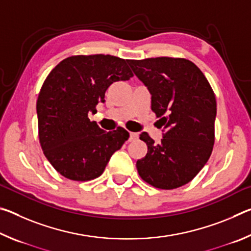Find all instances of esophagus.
I'll use <instances>...</instances> for the list:
<instances>
[{"mask_svg":"<svg viewBox=\"0 0 251 251\" xmlns=\"http://www.w3.org/2000/svg\"><path fill=\"white\" fill-rule=\"evenodd\" d=\"M138 138V134L137 133H129V141H135V139Z\"/></svg>","mask_w":251,"mask_h":251,"instance_id":"esophagus-1","label":"esophagus"}]
</instances>
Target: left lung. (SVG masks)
I'll return each mask as SVG.
<instances>
[{"mask_svg":"<svg viewBox=\"0 0 251 251\" xmlns=\"http://www.w3.org/2000/svg\"><path fill=\"white\" fill-rule=\"evenodd\" d=\"M151 95V110L160 117L159 144L143 131L146 156L138 159L139 176L156 188L187 184L205 166L215 142L217 105L205 75L185 58L127 61Z\"/></svg>","mask_w":251,"mask_h":251,"instance_id":"8db88e82","label":"left lung"}]
</instances>
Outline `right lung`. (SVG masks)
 <instances>
[{
	"mask_svg": "<svg viewBox=\"0 0 251 251\" xmlns=\"http://www.w3.org/2000/svg\"><path fill=\"white\" fill-rule=\"evenodd\" d=\"M126 62L112 55H77L63 59L46 77L36 103L39 137L62 176L77 181L100 176L128 139L122 127L106 131L88 118L105 101L110 84L133 76Z\"/></svg>",
	"mask_w": 251,
	"mask_h": 251,
	"instance_id": "add662e5",
	"label": "right lung"
}]
</instances>
